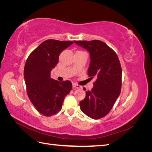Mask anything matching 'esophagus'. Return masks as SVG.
<instances>
[{
    "label": "esophagus",
    "instance_id": "obj_1",
    "mask_svg": "<svg viewBox=\"0 0 152 152\" xmlns=\"http://www.w3.org/2000/svg\"><path fill=\"white\" fill-rule=\"evenodd\" d=\"M72 86H73V87H74V88H77V89L82 88V87H81L80 86H79V85H77V84H74V83H73V84H72Z\"/></svg>",
    "mask_w": 152,
    "mask_h": 152
}]
</instances>
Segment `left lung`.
I'll return each instance as SVG.
<instances>
[{"instance_id":"left-lung-1","label":"left lung","mask_w":152,"mask_h":152,"mask_svg":"<svg viewBox=\"0 0 152 152\" xmlns=\"http://www.w3.org/2000/svg\"><path fill=\"white\" fill-rule=\"evenodd\" d=\"M74 42L89 52L91 62L87 73L91 79L94 77L96 79L93 89L86 92V98L80 102V110L90 118L99 119L110 112L121 94L120 61L116 53L102 41Z\"/></svg>"}]
</instances>
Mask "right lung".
Here are the masks:
<instances>
[{
	"instance_id": "1",
	"label": "right lung",
	"mask_w": 152,
	"mask_h": 152,
	"mask_svg": "<svg viewBox=\"0 0 152 152\" xmlns=\"http://www.w3.org/2000/svg\"><path fill=\"white\" fill-rule=\"evenodd\" d=\"M73 43L46 40L30 53L26 61L24 78L27 94L36 110L44 116L60 111L64 99L72 90L70 81L59 82L50 75L58 63L59 54Z\"/></svg>"
}]
</instances>
